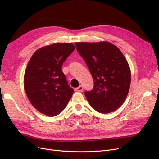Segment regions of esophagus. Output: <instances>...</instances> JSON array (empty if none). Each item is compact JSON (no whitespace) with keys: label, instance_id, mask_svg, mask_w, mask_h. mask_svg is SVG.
Returning <instances> with one entry per match:
<instances>
[{"label":"esophagus","instance_id":"34e87169","mask_svg":"<svg viewBox=\"0 0 159 159\" xmlns=\"http://www.w3.org/2000/svg\"><path fill=\"white\" fill-rule=\"evenodd\" d=\"M75 90H76L77 91H81L83 90V86H82V85H80L79 87L75 88Z\"/></svg>","mask_w":159,"mask_h":159}]
</instances>
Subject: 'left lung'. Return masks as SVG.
I'll list each match as a JSON object with an SVG mask.
<instances>
[{
  "instance_id": "left-lung-1",
  "label": "left lung",
  "mask_w": 159,
  "mask_h": 159,
  "mask_svg": "<svg viewBox=\"0 0 159 159\" xmlns=\"http://www.w3.org/2000/svg\"><path fill=\"white\" fill-rule=\"evenodd\" d=\"M94 81L84 93L89 103L101 113H111L124 103L131 85V70L123 53L109 42H75Z\"/></svg>"
}]
</instances>
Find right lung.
I'll list each match as a JSON object with an SVG mask.
<instances>
[{
  "label": "right lung",
  "mask_w": 159,
  "mask_h": 159,
  "mask_svg": "<svg viewBox=\"0 0 159 159\" xmlns=\"http://www.w3.org/2000/svg\"><path fill=\"white\" fill-rule=\"evenodd\" d=\"M75 49L71 43H54L38 49L28 61L24 76L26 94L32 106L47 116L60 113L74 93L61 66Z\"/></svg>",
  "instance_id": "1"
}]
</instances>
